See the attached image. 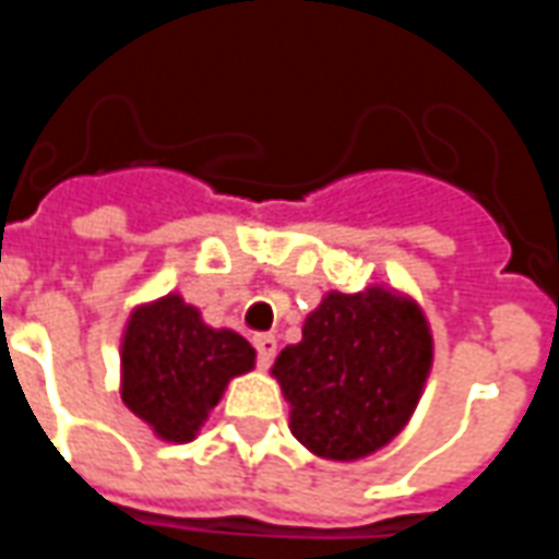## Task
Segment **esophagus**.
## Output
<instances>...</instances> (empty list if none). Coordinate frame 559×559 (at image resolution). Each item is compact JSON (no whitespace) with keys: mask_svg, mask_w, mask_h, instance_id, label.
I'll list each match as a JSON object with an SVG mask.
<instances>
[{"mask_svg":"<svg viewBox=\"0 0 559 559\" xmlns=\"http://www.w3.org/2000/svg\"><path fill=\"white\" fill-rule=\"evenodd\" d=\"M254 347H257V362H260V368H269L272 359H275V353H278V341H275V335H269V332L254 335Z\"/></svg>","mask_w":559,"mask_h":559,"instance_id":"obj_1","label":"esophagus"}]
</instances>
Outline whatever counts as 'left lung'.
Returning a JSON list of instances; mask_svg holds the SVG:
<instances>
[{"instance_id":"8db88e82","label":"left lung","mask_w":559,"mask_h":559,"mask_svg":"<svg viewBox=\"0 0 559 559\" xmlns=\"http://www.w3.org/2000/svg\"><path fill=\"white\" fill-rule=\"evenodd\" d=\"M433 338L416 299L371 284L329 290L278 353L272 377L290 404V431L326 461H359L389 445L421 399Z\"/></svg>"}]
</instances>
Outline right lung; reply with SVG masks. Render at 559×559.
Listing matches in <instances>:
<instances>
[{
	"label": "right lung",
	"instance_id": "1",
	"mask_svg": "<svg viewBox=\"0 0 559 559\" xmlns=\"http://www.w3.org/2000/svg\"><path fill=\"white\" fill-rule=\"evenodd\" d=\"M257 353L233 329H212L179 293L138 305L119 347L122 401L164 443H191L233 377Z\"/></svg>",
	"mask_w": 559,
	"mask_h": 559
}]
</instances>
